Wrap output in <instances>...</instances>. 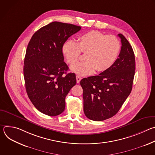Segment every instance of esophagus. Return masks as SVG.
<instances>
[{
  "instance_id": "obj_1",
  "label": "esophagus",
  "mask_w": 155,
  "mask_h": 155,
  "mask_svg": "<svg viewBox=\"0 0 155 155\" xmlns=\"http://www.w3.org/2000/svg\"><path fill=\"white\" fill-rule=\"evenodd\" d=\"M81 79V78L79 75H77V76H76V80H77V83H80Z\"/></svg>"
}]
</instances>
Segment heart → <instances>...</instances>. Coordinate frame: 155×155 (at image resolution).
I'll use <instances>...</instances> for the list:
<instances>
[{
	"instance_id": "b5f03b06",
	"label": "heart",
	"mask_w": 155,
	"mask_h": 155,
	"mask_svg": "<svg viewBox=\"0 0 155 155\" xmlns=\"http://www.w3.org/2000/svg\"><path fill=\"white\" fill-rule=\"evenodd\" d=\"M120 48V41L115 36L92 31L81 35L77 43L72 40L66 41L62 53L69 64L77 62L81 53L85 54L86 61L72 65L71 70L79 75L86 76L96 70L102 72L111 68L118 58Z\"/></svg>"
}]
</instances>
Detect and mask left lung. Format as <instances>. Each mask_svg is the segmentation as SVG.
Segmentation results:
<instances>
[{
  "instance_id": "1",
  "label": "left lung",
  "mask_w": 155,
  "mask_h": 155,
  "mask_svg": "<svg viewBox=\"0 0 155 155\" xmlns=\"http://www.w3.org/2000/svg\"><path fill=\"white\" fill-rule=\"evenodd\" d=\"M118 35L121 48L112 67L99 75L80 81L84 113L93 121H103L116 115L132 90L136 70L134 53L125 37Z\"/></svg>"
}]
</instances>
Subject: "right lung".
Masks as SVG:
<instances>
[{
	"mask_svg": "<svg viewBox=\"0 0 155 155\" xmlns=\"http://www.w3.org/2000/svg\"><path fill=\"white\" fill-rule=\"evenodd\" d=\"M80 29L54 21L35 32L29 42L23 68L26 92L34 107L48 116L64 111L65 97L76 84L75 74L65 72L69 68L64 62L62 47Z\"/></svg>",
	"mask_w": 155,
	"mask_h": 155,
	"instance_id": "obj_1",
	"label": "right lung"
}]
</instances>
